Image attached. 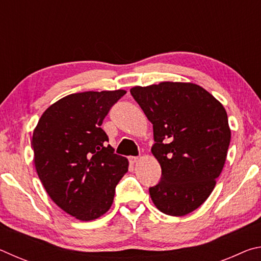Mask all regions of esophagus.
Instances as JSON below:
<instances>
[{
    "mask_svg": "<svg viewBox=\"0 0 261 261\" xmlns=\"http://www.w3.org/2000/svg\"><path fill=\"white\" fill-rule=\"evenodd\" d=\"M129 161H130L131 165H137V163L139 162V158H137V156H130V158H129Z\"/></svg>",
    "mask_w": 261,
    "mask_h": 261,
    "instance_id": "34e87169",
    "label": "esophagus"
}]
</instances>
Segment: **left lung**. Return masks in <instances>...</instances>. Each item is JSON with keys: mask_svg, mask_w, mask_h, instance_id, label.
Segmentation results:
<instances>
[{"mask_svg": "<svg viewBox=\"0 0 261 261\" xmlns=\"http://www.w3.org/2000/svg\"><path fill=\"white\" fill-rule=\"evenodd\" d=\"M130 92L153 124L152 153L162 177L149 188L152 201L167 215L191 213L210 197L226 162L231 138L226 109L193 83L161 82Z\"/></svg>", "mask_w": 261, "mask_h": 261, "instance_id": "left-lung-1", "label": "left lung"}]
</instances>
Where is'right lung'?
Returning <instances> with one entry per match:
<instances>
[{"label": "right lung", "instance_id": "1", "mask_svg": "<svg viewBox=\"0 0 261 261\" xmlns=\"http://www.w3.org/2000/svg\"><path fill=\"white\" fill-rule=\"evenodd\" d=\"M124 90L82 92L49 106L33 131L34 165L50 199L65 213L92 221L112 207L115 188L129 168L101 129Z\"/></svg>", "mask_w": 261, "mask_h": 261}]
</instances>
